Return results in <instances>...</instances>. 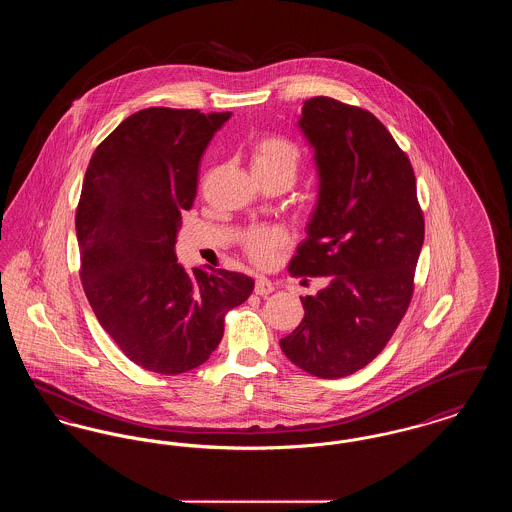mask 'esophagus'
Wrapping results in <instances>:
<instances>
[{"instance_id":"34e87169","label":"esophagus","mask_w":512,"mask_h":512,"mask_svg":"<svg viewBox=\"0 0 512 512\" xmlns=\"http://www.w3.org/2000/svg\"><path fill=\"white\" fill-rule=\"evenodd\" d=\"M272 292H274V286H272V282L267 280L265 276H259V278L255 280V293H257V295L265 297V295Z\"/></svg>"}]
</instances>
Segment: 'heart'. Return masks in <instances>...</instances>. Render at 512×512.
Returning <instances> with one entry per match:
<instances>
[{
    "instance_id": "heart-1",
    "label": "heart",
    "mask_w": 512,
    "mask_h": 512,
    "mask_svg": "<svg viewBox=\"0 0 512 512\" xmlns=\"http://www.w3.org/2000/svg\"><path fill=\"white\" fill-rule=\"evenodd\" d=\"M253 171L261 174L288 172L295 174L299 165V151L292 142L280 136H267L255 142L251 151ZM290 236L280 226H255L244 234V247L251 261L257 265H268L274 253L288 244Z\"/></svg>"
}]
</instances>
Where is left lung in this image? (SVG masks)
Returning a JSON list of instances; mask_svg holds the SVG:
<instances>
[{
	"instance_id": "left-lung-1",
	"label": "left lung",
	"mask_w": 512,
	"mask_h": 512,
	"mask_svg": "<svg viewBox=\"0 0 512 512\" xmlns=\"http://www.w3.org/2000/svg\"><path fill=\"white\" fill-rule=\"evenodd\" d=\"M297 124L318 195L290 270L328 286L301 297L305 317L280 347L305 372L341 378L368 365L407 313L424 219L411 161L372 113L318 96Z\"/></svg>"
}]
</instances>
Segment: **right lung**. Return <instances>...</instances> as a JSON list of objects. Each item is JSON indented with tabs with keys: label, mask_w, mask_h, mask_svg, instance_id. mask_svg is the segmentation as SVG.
I'll return each instance as SVG.
<instances>
[{
	"label": "right lung",
	"mask_w": 512,
	"mask_h": 512,
	"mask_svg": "<svg viewBox=\"0 0 512 512\" xmlns=\"http://www.w3.org/2000/svg\"><path fill=\"white\" fill-rule=\"evenodd\" d=\"M232 113L149 107L99 144L76 209L80 278L101 328L138 366L180 374L219 347L224 315L253 278L188 272L174 245L197 190L199 161Z\"/></svg>",
	"instance_id": "obj_1"
}]
</instances>
